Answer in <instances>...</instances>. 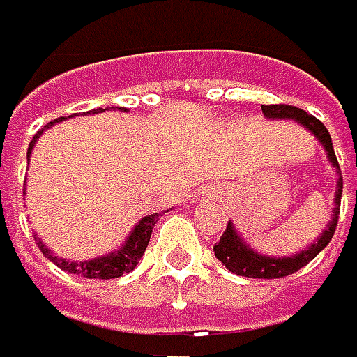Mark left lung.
Returning a JSON list of instances; mask_svg holds the SVG:
<instances>
[{
	"label": "left lung",
	"instance_id": "left-lung-1",
	"mask_svg": "<svg viewBox=\"0 0 357 357\" xmlns=\"http://www.w3.org/2000/svg\"><path fill=\"white\" fill-rule=\"evenodd\" d=\"M262 114L266 119H293L294 123H298L301 128H305L309 134L315 136V140L323 146L329 165L333 166L335 174H337V185H335V197H333V211L331 219L327 221L325 229L319 234L317 240L309 243L305 250L294 252L289 256H268L260 254L258 250H254L250 243L242 238V234L236 229L234 221L229 219L221 240L215 248V258L225 264V268L238 276H248V278H282L289 276L303 266H307L321 250L327 248V243L331 242L333 234H335V225L340 219V201H342V191H344V178H342V170L337 165L335 152H333V144L331 136L327 132V128L319 121L317 117L309 115L307 112L293 107V105H262Z\"/></svg>",
	"mask_w": 357,
	"mask_h": 357
}]
</instances>
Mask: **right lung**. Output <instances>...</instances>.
<instances>
[{
    "instance_id": "1",
    "label": "right lung",
    "mask_w": 357,
    "mask_h": 357,
    "mask_svg": "<svg viewBox=\"0 0 357 357\" xmlns=\"http://www.w3.org/2000/svg\"><path fill=\"white\" fill-rule=\"evenodd\" d=\"M115 109H117V112H128L126 107H115ZM103 112H105L103 107H97V109L87 112V115L103 114ZM68 117H73V115H68ZM64 119H66V117H59V119L50 121L48 126H44L38 134L32 138L30 148H28V162H30L32 150H34V146H36V142H38L40 136H42L48 128H52L54 123L64 121ZM24 192H26V187H24ZM166 211H168V209H166ZM166 211H162V213H166ZM162 213H150V215L142 217L140 221L134 225V229L128 234L126 242L121 243L117 250H112V252H107V254H103V256H95V258H89V260H66V258H61V256H56L46 243L42 242L38 236H36V243H38V248L42 250V254H44L52 264H56L61 270H64V272L79 274V276H85V278H101V280L119 278L121 274L132 272L134 268L138 266L140 258L144 256L146 248H148V242H150L152 227H154V223L158 221V217L162 215Z\"/></svg>"
}]
</instances>
